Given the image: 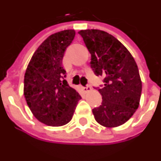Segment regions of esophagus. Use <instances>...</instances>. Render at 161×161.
Returning <instances> with one entry per match:
<instances>
[{"mask_svg": "<svg viewBox=\"0 0 161 161\" xmlns=\"http://www.w3.org/2000/svg\"><path fill=\"white\" fill-rule=\"evenodd\" d=\"M82 89H83V91H84V92H90V91H92V87H91L90 85H87V86H85V87H82Z\"/></svg>", "mask_w": 161, "mask_h": 161, "instance_id": "obj_1", "label": "esophagus"}]
</instances>
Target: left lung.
I'll use <instances>...</instances> for the list:
<instances>
[{
    "label": "left lung",
    "instance_id": "8db88e82",
    "mask_svg": "<svg viewBox=\"0 0 161 161\" xmlns=\"http://www.w3.org/2000/svg\"><path fill=\"white\" fill-rule=\"evenodd\" d=\"M89 52L91 67L96 76H103L104 85L97 88L103 101L92 110L95 119L105 127L125 124L139 105L142 83L134 58L128 49L107 32L80 30Z\"/></svg>",
    "mask_w": 161,
    "mask_h": 161
}]
</instances>
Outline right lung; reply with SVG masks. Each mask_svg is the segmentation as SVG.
Returning a JSON list of instances; mask_svg holds the SVG:
<instances>
[{
  "label": "right lung",
  "mask_w": 161,
  "mask_h": 161,
  "mask_svg": "<svg viewBox=\"0 0 161 161\" xmlns=\"http://www.w3.org/2000/svg\"><path fill=\"white\" fill-rule=\"evenodd\" d=\"M75 30L55 33L38 47L24 76V97L33 115L51 126L69 123L81 96L65 80L63 57Z\"/></svg>",
  "instance_id": "right-lung-1"
}]
</instances>
